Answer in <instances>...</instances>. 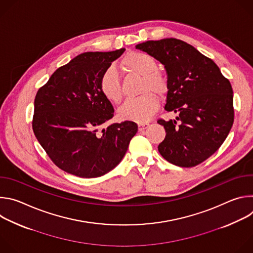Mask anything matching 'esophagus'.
I'll list each match as a JSON object with an SVG mask.
<instances>
[{
  "mask_svg": "<svg viewBox=\"0 0 253 253\" xmlns=\"http://www.w3.org/2000/svg\"><path fill=\"white\" fill-rule=\"evenodd\" d=\"M149 123L148 122H144V123H140V124H138V127H139V130H144V129H146V128H148L149 127Z\"/></svg>",
  "mask_w": 253,
  "mask_h": 253,
  "instance_id": "1",
  "label": "esophagus"
}]
</instances>
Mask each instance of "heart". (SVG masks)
<instances>
[{
  "label": "heart",
  "instance_id": "1",
  "mask_svg": "<svg viewBox=\"0 0 253 253\" xmlns=\"http://www.w3.org/2000/svg\"><path fill=\"white\" fill-rule=\"evenodd\" d=\"M121 65L127 71L142 77L140 94L142 96L127 100L119 109V116L124 120L145 122L158 109V100L152 94L161 96L167 90V79L158 71L156 60L142 52H129L121 60ZM99 88L103 96L112 103H119L122 89L117 72L114 68H107L100 77Z\"/></svg>",
  "mask_w": 253,
  "mask_h": 253
}]
</instances>
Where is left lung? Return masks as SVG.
<instances>
[{"label": "left lung", "mask_w": 253, "mask_h": 253, "mask_svg": "<svg viewBox=\"0 0 253 253\" xmlns=\"http://www.w3.org/2000/svg\"><path fill=\"white\" fill-rule=\"evenodd\" d=\"M161 64L167 73L165 110L175 120L157 122L166 136L158 145L164 159L179 167L196 166L214 154L226 139L233 121L230 82L211 59L181 40L167 38L136 45Z\"/></svg>", "instance_id": "8db88e82"}]
</instances>
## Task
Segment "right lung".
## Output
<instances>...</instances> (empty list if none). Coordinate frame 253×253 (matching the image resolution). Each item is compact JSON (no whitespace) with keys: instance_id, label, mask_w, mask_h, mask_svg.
I'll return each mask as SVG.
<instances>
[{"instance_id":"1","label":"right lung","mask_w":253,"mask_h":253,"mask_svg":"<svg viewBox=\"0 0 253 253\" xmlns=\"http://www.w3.org/2000/svg\"><path fill=\"white\" fill-rule=\"evenodd\" d=\"M125 49L86 52L58 68L34 102L32 127L56 166L82 178L102 176L123 159L137 133L135 122L103 125L114 108L100 91L103 72Z\"/></svg>"}]
</instances>
